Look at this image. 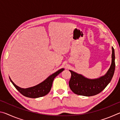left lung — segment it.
<instances>
[{
    "mask_svg": "<svg viewBox=\"0 0 120 120\" xmlns=\"http://www.w3.org/2000/svg\"><path fill=\"white\" fill-rule=\"evenodd\" d=\"M112 63L110 68L104 76L99 78L90 79L85 78L80 74H78L71 70H69L71 76L69 82L70 88L75 94L85 96L96 95L104 90L112 79L114 73L115 53L112 47Z\"/></svg>",
    "mask_w": 120,
    "mask_h": 120,
    "instance_id": "obj_1",
    "label": "left lung"
}]
</instances>
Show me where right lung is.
<instances>
[{"label": "right lung", "mask_w": 120, "mask_h": 120, "mask_svg": "<svg viewBox=\"0 0 120 120\" xmlns=\"http://www.w3.org/2000/svg\"><path fill=\"white\" fill-rule=\"evenodd\" d=\"M64 70V68L61 69L56 72H54V74L50 75L43 82L37 85L36 86L27 88H22L17 86V85L14 84L13 81L11 79V78H9V79L12 84L17 89V90L24 96L30 97V98H35L44 96L48 94L51 88L53 81L54 78Z\"/></svg>", "instance_id": "right-lung-1"}]
</instances>
